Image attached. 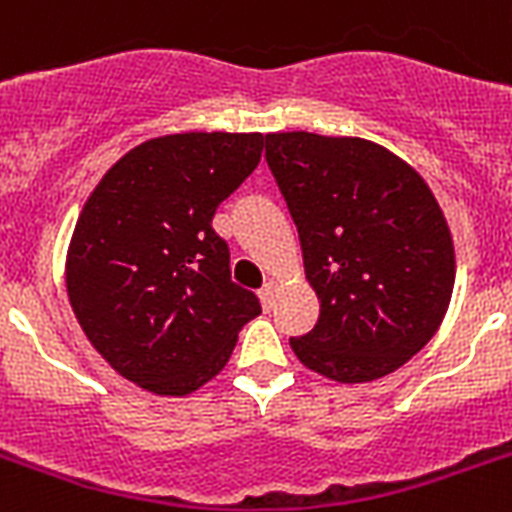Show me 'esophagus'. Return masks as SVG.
<instances>
[{
    "instance_id": "esophagus-1",
    "label": "esophagus",
    "mask_w": 512,
    "mask_h": 512,
    "mask_svg": "<svg viewBox=\"0 0 512 512\" xmlns=\"http://www.w3.org/2000/svg\"><path fill=\"white\" fill-rule=\"evenodd\" d=\"M261 296V304H264V309H272L275 306V298H277V282H264V288L259 290Z\"/></svg>"
}]
</instances>
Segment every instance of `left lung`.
<instances>
[{"label": "left lung", "mask_w": 512, "mask_h": 512, "mask_svg": "<svg viewBox=\"0 0 512 512\" xmlns=\"http://www.w3.org/2000/svg\"><path fill=\"white\" fill-rule=\"evenodd\" d=\"M267 163L320 298L290 349L335 383H372L431 341L455 290L447 216L410 163L362 137L267 134Z\"/></svg>", "instance_id": "1"}]
</instances>
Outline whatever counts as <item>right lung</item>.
I'll return each mask as SVG.
<instances>
[{"instance_id":"1","label":"right lung","mask_w":512,"mask_h":512,"mask_svg":"<svg viewBox=\"0 0 512 512\" xmlns=\"http://www.w3.org/2000/svg\"><path fill=\"white\" fill-rule=\"evenodd\" d=\"M259 132H182L121 155L89 192L65 256L73 314L121 378L190 396L230 362L261 314L230 280L216 206L261 161Z\"/></svg>"}]
</instances>
